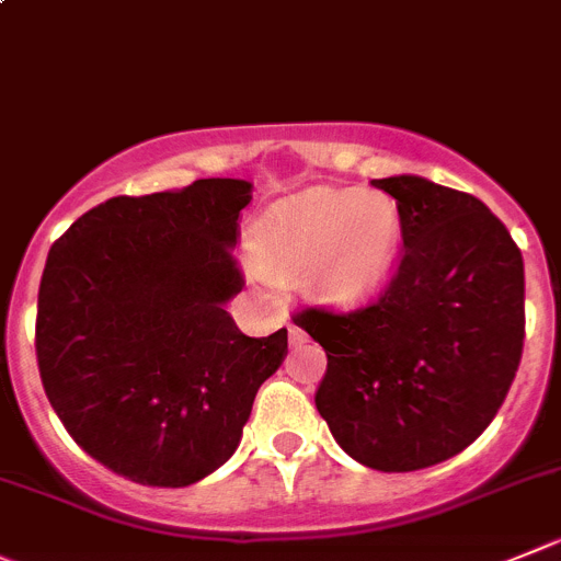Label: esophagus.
I'll list each match as a JSON object with an SVG mask.
<instances>
[{
    "mask_svg": "<svg viewBox=\"0 0 561 561\" xmlns=\"http://www.w3.org/2000/svg\"><path fill=\"white\" fill-rule=\"evenodd\" d=\"M289 341H291V346L306 344V333H302V330L297 328V324H289Z\"/></svg>",
    "mask_w": 561,
    "mask_h": 561,
    "instance_id": "obj_1",
    "label": "esophagus"
}]
</instances>
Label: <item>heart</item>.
Returning a JSON list of instances; mask_svg holds the SVG:
<instances>
[{
	"label": "heart",
	"mask_w": 561,
	"mask_h": 561,
	"mask_svg": "<svg viewBox=\"0 0 561 561\" xmlns=\"http://www.w3.org/2000/svg\"><path fill=\"white\" fill-rule=\"evenodd\" d=\"M250 253L272 280H300L333 311L369 306L391 284L402 248L399 206L382 190H313L280 197L250 226Z\"/></svg>",
	"instance_id": "obj_1"
}]
</instances>
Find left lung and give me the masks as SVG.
Returning <instances> with one entry per match:
<instances>
[{"label": "left lung", "mask_w": 561, "mask_h": 561, "mask_svg": "<svg viewBox=\"0 0 561 561\" xmlns=\"http://www.w3.org/2000/svg\"><path fill=\"white\" fill-rule=\"evenodd\" d=\"M402 217V264L369 308L297 313L328 352L317 410L360 466L419 471L460 455L499 413L524 352V255L468 192L375 179Z\"/></svg>", "instance_id": "1"}]
</instances>
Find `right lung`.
<instances>
[{
    "mask_svg": "<svg viewBox=\"0 0 561 561\" xmlns=\"http://www.w3.org/2000/svg\"><path fill=\"white\" fill-rule=\"evenodd\" d=\"M242 179L110 197L49 250L37 291L41 380L68 435L110 471L186 488L231 460L289 333L250 339L228 302Z\"/></svg>",
    "mask_w": 561,
    "mask_h": 561,
    "instance_id": "obj_1",
    "label": "right lung"
}]
</instances>
